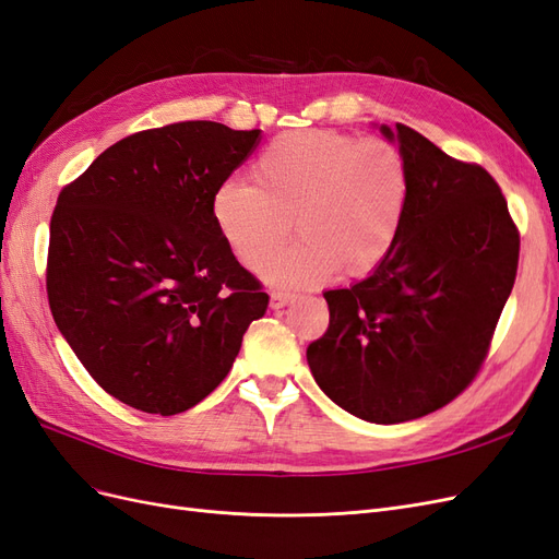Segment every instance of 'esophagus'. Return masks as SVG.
I'll list each match as a JSON object with an SVG mask.
<instances>
[{
    "label": "esophagus",
    "mask_w": 559,
    "mask_h": 559,
    "mask_svg": "<svg viewBox=\"0 0 559 559\" xmlns=\"http://www.w3.org/2000/svg\"><path fill=\"white\" fill-rule=\"evenodd\" d=\"M292 300H294V294H289V292H270V308L273 310L284 308L286 302H292Z\"/></svg>",
    "instance_id": "34e87169"
}]
</instances>
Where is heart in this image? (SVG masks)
<instances>
[{
  "instance_id": "b5f03b06",
  "label": "heart",
  "mask_w": 559,
  "mask_h": 559,
  "mask_svg": "<svg viewBox=\"0 0 559 559\" xmlns=\"http://www.w3.org/2000/svg\"><path fill=\"white\" fill-rule=\"evenodd\" d=\"M253 181H224L212 214L249 270L273 259L296 226L302 240L265 267L282 284H312L333 270L368 275L392 251L411 195L408 167L392 142L333 130L280 134L253 163Z\"/></svg>"
}]
</instances>
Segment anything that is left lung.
<instances>
[{
	"instance_id": "obj_1",
	"label": "left lung",
	"mask_w": 559,
	"mask_h": 559,
	"mask_svg": "<svg viewBox=\"0 0 559 559\" xmlns=\"http://www.w3.org/2000/svg\"><path fill=\"white\" fill-rule=\"evenodd\" d=\"M399 140L411 195L373 275L331 289L308 364L324 394L376 425L425 417L476 380L518 275L520 230L499 183L417 130Z\"/></svg>"
}]
</instances>
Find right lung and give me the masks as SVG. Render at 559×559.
I'll return each instance as SVG.
<instances>
[{
	"label": "right lung",
	"mask_w": 559,
	"mask_h": 559,
	"mask_svg": "<svg viewBox=\"0 0 559 559\" xmlns=\"http://www.w3.org/2000/svg\"><path fill=\"white\" fill-rule=\"evenodd\" d=\"M261 130L181 121L134 132L64 186L46 294L64 341L107 394L151 415L222 384L267 294L233 257L212 202Z\"/></svg>",
	"instance_id": "1"
}]
</instances>
